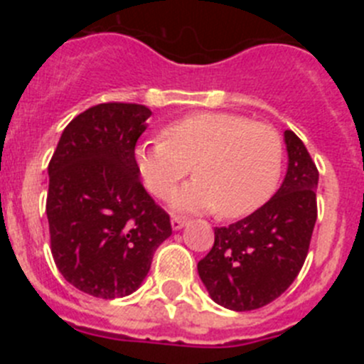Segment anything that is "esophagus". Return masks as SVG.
Instances as JSON below:
<instances>
[{
  "instance_id": "esophagus-1",
  "label": "esophagus",
  "mask_w": 364,
  "mask_h": 364,
  "mask_svg": "<svg viewBox=\"0 0 364 364\" xmlns=\"http://www.w3.org/2000/svg\"><path fill=\"white\" fill-rule=\"evenodd\" d=\"M186 224H188V218H184V217H173L171 218V226H173V230H182V228L186 226Z\"/></svg>"
}]
</instances>
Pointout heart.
Returning <instances> with one entry per match:
<instances>
[{"mask_svg": "<svg viewBox=\"0 0 364 364\" xmlns=\"http://www.w3.org/2000/svg\"><path fill=\"white\" fill-rule=\"evenodd\" d=\"M162 136L140 144L134 160L144 184L159 198L169 197L193 166L197 178L171 198L176 210L246 217L277 189L284 151L272 125L235 112H193L166 125Z\"/></svg>", "mask_w": 364, "mask_h": 364, "instance_id": "1", "label": "heart"}]
</instances>
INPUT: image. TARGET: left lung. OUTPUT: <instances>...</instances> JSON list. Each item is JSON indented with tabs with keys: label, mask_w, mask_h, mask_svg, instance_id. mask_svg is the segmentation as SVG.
Instances as JSON below:
<instances>
[{
	"label": "left lung",
	"mask_w": 364,
	"mask_h": 364,
	"mask_svg": "<svg viewBox=\"0 0 364 364\" xmlns=\"http://www.w3.org/2000/svg\"><path fill=\"white\" fill-rule=\"evenodd\" d=\"M288 171L262 208L215 230L198 275L217 304L235 311L262 308L297 279L317 220L319 171L294 131H284Z\"/></svg>",
	"instance_id": "left-lung-1"
}]
</instances>
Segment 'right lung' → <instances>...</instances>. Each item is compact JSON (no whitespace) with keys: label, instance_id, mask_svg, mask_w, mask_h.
Returning a JSON list of instances; mask_svg holds the SVG:
<instances>
[{"label":"right lung","instance_id":"1","mask_svg":"<svg viewBox=\"0 0 364 364\" xmlns=\"http://www.w3.org/2000/svg\"><path fill=\"white\" fill-rule=\"evenodd\" d=\"M149 117L140 104L89 107L63 129L49 162L50 252L65 281L92 297L133 294L171 235L134 160Z\"/></svg>","mask_w":364,"mask_h":364}]
</instances>
